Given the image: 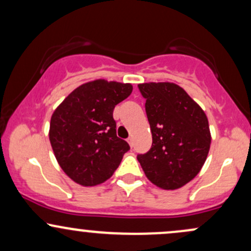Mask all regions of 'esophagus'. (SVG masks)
<instances>
[{
    "label": "esophagus",
    "mask_w": 251,
    "mask_h": 251,
    "mask_svg": "<svg viewBox=\"0 0 251 251\" xmlns=\"http://www.w3.org/2000/svg\"><path fill=\"white\" fill-rule=\"evenodd\" d=\"M127 143H128V145L131 146V148H133V138L129 137L128 139H127Z\"/></svg>",
    "instance_id": "34e87169"
}]
</instances>
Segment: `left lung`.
Masks as SVG:
<instances>
[{
	"mask_svg": "<svg viewBox=\"0 0 251 251\" xmlns=\"http://www.w3.org/2000/svg\"><path fill=\"white\" fill-rule=\"evenodd\" d=\"M146 99L152 148L137 157L148 179L164 190L180 189L200 174L211 145L208 117L174 82L138 85Z\"/></svg>",
	"mask_w": 251,
	"mask_h": 251,
	"instance_id": "1",
	"label": "left lung"
}]
</instances>
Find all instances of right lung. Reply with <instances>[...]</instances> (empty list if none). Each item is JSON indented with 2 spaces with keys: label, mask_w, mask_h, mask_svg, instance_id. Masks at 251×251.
<instances>
[{
  "label": "right lung",
  "mask_w": 251,
  "mask_h": 251,
  "mask_svg": "<svg viewBox=\"0 0 251 251\" xmlns=\"http://www.w3.org/2000/svg\"><path fill=\"white\" fill-rule=\"evenodd\" d=\"M131 83L98 79L80 85L53 112L50 142L60 168L82 186L112 177L129 150L117 137L113 109L132 93Z\"/></svg>",
  "instance_id": "1"
}]
</instances>
